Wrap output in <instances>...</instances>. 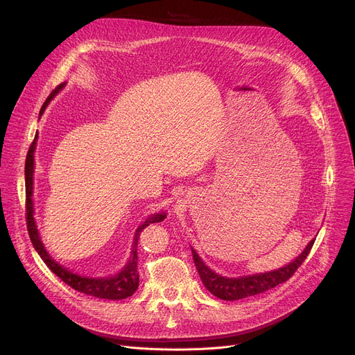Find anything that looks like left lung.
Listing matches in <instances>:
<instances>
[{"label": "left lung", "mask_w": 355, "mask_h": 355, "mask_svg": "<svg viewBox=\"0 0 355 355\" xmlns=\"http://www.w3.org/2000/svg\"><path fill=\"white\" fill-rule=\"evenodd\" d=\"M313 241L315 240H311L308 246L304 249V252L295 260H292L291 263L285 265L284 268H279L272 272L256 273V275L240 276V277H226V276L217 275L202 262L201 257L197 254V252L193 248H191V252H193L194 265L198 270V275L206 289L223 301H237L252 295L266 292L277 285L286 282L288 279L296 272V269L304 263V260L306 259L308 253L313 246Z\"/></svg>", "instance_id": "1"}]
</instances>
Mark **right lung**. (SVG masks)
<instances>
[{
    "label": "right lung",
    "instance_id": "right-lung-1",
    "mask_svg": "<svg viewBox=\"0 0 355 355\" xmlns=\"http://www.w3.org/2000/svg\"><path fill=\"white\" fill-rule=\"evenodd\" d=\"M64 86V83H62L59 87H55L50 96L47 98V101L44 102L40 115L44 112L47 103L54 98L55 93H58L62 87ZM37 138L39 135L35 134L34 141L31 142L28 153H27V158H26V218H27V230L30 234V240L35 249V252L40 254V257L43 259V262L49 266V269L58 275L59 279L64 284H67L69 286H71L74 291L90 295V296H96L101 297V300H114V301H119V300H125V297L134 295L135 291L138 289L139 285V273H138V239L141 232L151 225V223H158L162 221L165 218V213H157L149 216L145 221H142L141 225L138 226L135 236H134V243H132V250H130V257L128 260V263L123 266V269L116 273L115 276H107V277H87V276H80L78 273H73L70 270H67L66 268H63L62 265H59L55 262L54 259H51V256L49 254V252L46 250L43 241L40 239L39 230H37L35 226V220H34V207H33V175H34V153H35V145H37Z\"/></svg>",
    "mask_w": 355,
    "mask_h": 355
}]
</instances>
